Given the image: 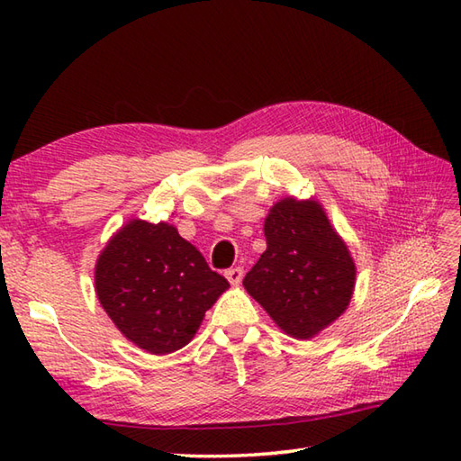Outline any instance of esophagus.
Here are the masks:
<instances>
[{"mask_svg": "<svg viewBox=\"0 0 461 461\" xmlns=\"http://www.w3.org/2000/svg\"><path fill=\"white\" fill-rule=\"evenodd\" d=\"M225 277L231 283V285H240L241 279H243V269L241 267H233L225 271Z\"/></svg>", "mask_w": 461, "mask_h": 461, "instance_id": "34e87169", "label": "esophagus"}]
</instances>
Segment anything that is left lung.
<instances>
[{
  "label": "left lung",
  "instance_id": "left-lung-1",
  "mask_svg": "<svg viewBox=\"0 0 461 461\" xmlns=\"http://www.w3.org/2000/svg\"><path fill=\"white\" fill-rule=\"evenodd\" d=\"M267 249L243 287L295 339H312L347 311L357 267L317 200L283 198L269 210Z\"/></svg>",
  "mask_w": 461,
  "mask_h": 461
}]
</instances>
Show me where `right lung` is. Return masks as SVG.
I'll return each instance as SVG.
<instances>
[{
	"instance_id": "right-lung-1",
	"label": "right lung",
	"mask_w": 461,
	"mask_h": 461,
	"mask_svg": "<svg viewBox=\"0 0 461 461\" xmlns=\"http://www.w3.org/2000/svg\"><path fill=\"white\" fill-rule=\"evenodd\" d=\"M230 283L170 223L131 220L95 267V289L122 335L150 355L188 345Z\"/></svg>"
}]
</instances>
